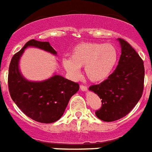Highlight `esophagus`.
<instances>
[{
  "instance_id": "1",
  "label": "esophagus",
  "mask_w": 152,
  "mask_h": 152,
  "mask_svg": "<svg viewBox=\"0 0 152 152\" xmlns=\"http://www.w3.org/2000/svg\"><path fill=\"white\" fill-rule=\"evenodd\" d=\"M80 90L82 91H87V87L85 85H80Z\"/></svg>"
}]
</instances>
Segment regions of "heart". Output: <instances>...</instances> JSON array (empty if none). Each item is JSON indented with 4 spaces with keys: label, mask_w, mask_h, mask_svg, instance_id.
<instances>
[{
    "label": "heart",
    "mask_w": 152,
    "mask_h": 152,
    "mask_svg": "<svg viewBox=\"0 0 152 152\" xmlns=\"http://www.w3.org/2000/svg\"><path fill=\"white\" fill-rule=\"evenodd\" d=\"M118 50L112 44L83 42L75 46L71 58H64L65 71L72 78L80 76V68L84 66L87 78L93 82L106 80L113 72L118 62Z\"/></svg>",
    "instance_id": "heart-1"
}]
</instances>
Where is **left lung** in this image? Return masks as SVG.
Wrapping results in <instances>:
<instances>
[{"label":"left lung","instance_id":"1","mask_svg":"<svg viewBox=\"0 0 152 152\" xmlns=\"http://www.w3.org/2000/svg\"><path fill=\"white\" fill-rule=\"evenodd\" d=\"M121 55L116 69L108 79L89 90L102 99L96 111L98 119L112 122L126 116L137 104L144 90V66L136 50L123 39H118Z\"/></svg>","mask_w":152,"mask_h":152}]
</instances>
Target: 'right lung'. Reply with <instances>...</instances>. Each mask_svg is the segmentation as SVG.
I'll return each instance as SVG.
<instances>
[{
  "label": "right lung",
  "mask_w": 152,
  "mask_h": 152,
  "mask_svg": "<svg viewBox=\"0 0 152 152\" xmlns=\"http://www.w3.org/2000/svg\"><path fill=\"white\" fill-rule=\"evenodd\" d=\"M28 47L57 55V51L49 42L31 40L12 57L8 71V88L13 102L21 111L33 120L51 123L58 120L64 114L70 98L80 89L77 83L55 74L43 81H29L22 75L19 61Z\"/></svg>",
  "instance_id": "add662e5"
}]
</instances>
